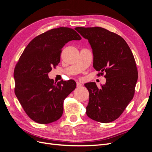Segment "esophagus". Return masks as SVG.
<instances>
[{
    "label": "esophagus",
    "instance_id": "obj_1",
    "mask_svg": "<svg viewBox=\"0 0 152 152\" xmlns=\"http://www.w3.org/2000/svg\"><path fill=\"white\" fill-rule=\"evenodd\" d=\"M82 86V84H80V82H77V87H80Z\"/></svg>",
    "mask_w": 152,
    "mask_h": 152
}]
</instances>
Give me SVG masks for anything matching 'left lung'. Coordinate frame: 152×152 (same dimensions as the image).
<instances>
[{
    "instance_id": "1",
    "label": "left lung",
    "mask_w": 152,
    "mask_h": 152,
    "mask_svg": "<svg viewBox=\"0 0 152 152\" xmlns=\"http://www.w3.org/2000/svg\"><path fill=\"white\" fill-rule=\"evenodd\" d=\"M75 30L88 40L98 75L106 73V83L100 89L95 82L85 84L89 93L87 115L99 122H113L134 97L138 77L134 56L125 40L113 32L98 26Z\"/></svg>"
}]
</instances>
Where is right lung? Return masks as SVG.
<instances>
[{"mask_svg":"<svg viewBox=\"0 0 152 152\" xmlns=\"http://www.w3.org/2000/svg\"><path fill=\"white\" fill-rule=\"evenodd\" d=\"M81 37L72 28L59 27L37 36L25 49L14 71L15 93L31 120L47 124L62 116L65 99L75 89L73 80L57 83L48 73L60 61L61 49Z\"/></svg>","mask_w":152,"mask_h":152,"instance_id":"right-lung-1","label":"right lung"}]
</instances>
